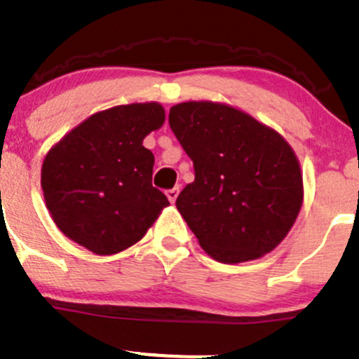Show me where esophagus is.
Listing matches in <instances>:
<instances>
[{
  "label": "esophagus",
  "instance_id": "obj_1",
  "mask_svg": "<svg viewBox=\"0 0 359 359\" xmlns=\"http://www.w3.org/2000/svg\"><path fill=\"white\" fill-rule=\"evenodd\" d=\"M179 191H180V187H179V186H175V187H173V189H168V191H166V196H168V200L172 201V203H175L177 196H179Z\"/></svg>",
  "mask_w": 359,
  "mask_h": 359
}]
</instances>
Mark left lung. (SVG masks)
I'll list each match as a JSON object with an SVG mask.
<instances>
[{
	"label": "left lung",
	"mask_w": 359,
	"mask_h": 359,
	"mask_svg": "<svg viewBox=\"0 0 359 359\" xmlns=\"http://www.w3.org/2000/svg\"><path fill=\"white\" fill-rule=\"evenodd\" d=\"M168 123L193 159L194 180L175 205L201 249L228 264L276 249L304 203L300 163L286 138L226 103H179Z\"/></svg>",
	"instance_id": "left-lung-1"
}]
</instances>
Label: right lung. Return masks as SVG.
Wrapping results in <instances>:
<instances>
[{
	"mask_svg": "<svg viewBox=\"0 0 359 359\" xmlns=\"http://www.w3.org/2000/svg\"><path fill=\"white\" fill-rule=\"evenodd\" d=\"M165 123L159 103L93 114L66 133L41 165L45 205L69 240L98 256L144 238L170 201L152 186L154 154L144 138Z\"/></svg>",
	"mask_w": 359,
	"mask_h": 359,
	"instance_id": "right-lung-1",
	"label": "right lung"
}]
</instances>
